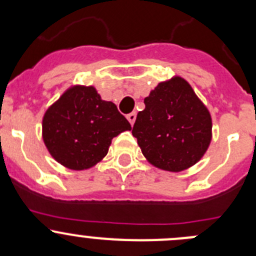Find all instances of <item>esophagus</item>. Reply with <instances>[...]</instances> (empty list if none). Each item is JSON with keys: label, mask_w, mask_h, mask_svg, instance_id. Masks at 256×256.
<instances>
[{"label": "esophagus", "mask_w": 256, "mask_h": 256, "mask_svg": "<svg viewBox=\"0 0 256 256\" xmlns=\"http://www.w3.org/2000/svg\"><path fill=\"white\" fill-rule=\"evenodd\" d=\"M126 118H128V122H130L131 125H134V122H135V120H136V112H130L128 116H126Z\"/></svg>", "instance_id": "esophagus-1"}]
</instances>
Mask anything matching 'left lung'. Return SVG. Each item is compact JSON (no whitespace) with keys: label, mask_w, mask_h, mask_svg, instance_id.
<instances>
[{"label":"left lung","mask_w":256,"mask_h":256,"mask_svg":"<svg viewBox=\"0 0 256 256\" xmlns=\"http://www.w3.org/2000/svg\"><path fill=\"white\" fill-rule=\"evenodd\" d=\"M132 135L152 166L180 172L197 164L212 141V118L187 80L158 82L144 98Z\"/></svg>","instance_id":"left-lung-1"}]
</instances>
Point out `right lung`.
<instances>
[{"mask_svg":"<svg viewBox=\"0 0 256 256\" xmlns=\"http://www.w3.org/2000/svg\"><path fill=\"white\" fill-rule=\"evenodd\" d=\"M131 125L116 105L94 86L74 85L48 108L42 136L56 162L76 171L95 166L106 156L112 140Z\"/></svg>","mask_w":256,"mask_h":256,"instance_id":"obj_1","label":"right lung"}]
</instances>
